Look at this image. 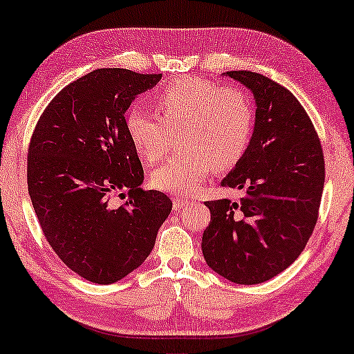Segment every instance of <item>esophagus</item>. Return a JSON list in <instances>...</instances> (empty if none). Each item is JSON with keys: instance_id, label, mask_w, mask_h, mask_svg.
<instances>
[{"instance_id": "esophagus-1", "label": "esophagus", "mask_w": 354, "mask_h": 354, "mask_svg": "<svg viewBox=\"0 0 354 354\" xmlns=\"http://www.w3.org/2000/svg\"><path fill=\"white\" fill-rule=\"evenodd\" d=\"M187 204H188L187 199L174 198V210H180V208H183Z\"/></svg>"}]
</instances>
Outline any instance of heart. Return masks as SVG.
I'll list each match as a JSON object with an SVG mask.
<instances>
[{"label": "heart", "mask_w": 354, "mask_h": 354, "mask_svg": "<svg viewBox=\"0 0 354 354\" xmlns=\"http://www.w3.org/2000/svg\"><path fill=\"white\" fill-rule=\"evenodd\" d=\"M158 114L135 106L127 113V133L142 163L161 160L178 133L180 150L150 174L155 188L188 194L215 171L239 165L251 144L256 113L240 88H221L199 78H178L155 97Z\"/></svg>", "instance_id": "b5f03b06"}]
</instances>
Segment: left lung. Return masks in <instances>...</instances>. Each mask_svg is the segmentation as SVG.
Listing matches in <instances>:
<instances>
[{"mask_svg": "<svg viewBox=\"0 0 354 354\" xmlns=\"http://www.w3.org/2000/svg\"><path fill=\"white\" fill-rule=\"evenodd\" d=\"M252 92L256 124L249 149L223 178L243 189L240 204L205 202L207 265L230 282L260 283L288 268L317 224L324 185L323 150L314 124L290 91L263 75L225 72Z\"/></svg>", "mask_w": 354, "mask_h": 354, "instance_id": "1", "label": "left lung"}]
</instances>
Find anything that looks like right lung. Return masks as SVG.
Returning a JSON list of instances; mask_svg holds the SVG:
<instances>
[{
    "mask_svg": "<svg viewBox=\"0 0 354 354\" xmlns=\"http://www.w3.org/2000/svg\"><path fill=\"white\" fill-rule=\"evenodd\" d=\"M161 73L98 68L59 91L28 149V191L48 245L75 273L113 283L153 249L172 210L165 193L141 188L144 171L125 113ZM118 190L127 201L109 204Z\"/></svg>",
    "mask_w": 354,
    "mask_h": 354,
    "instance_id": "add662e5",
    "label": "right lung"
}]
</instances>
